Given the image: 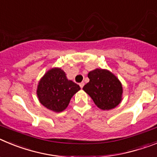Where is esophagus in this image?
<instances>
[{"instance_id": "1", "label": "esophagus", "mask_w": 157, "mask_h": 157, "mask_svg": "<svg viewBox=\"0 0 157 157\" xmlns=\"http://www.w3.org/2000/svg\"><path fill=\"white\" fill-rule=\"evenodd\" d=\"M79 86H80V87H81V88H82V87L84 86V82H81L79 84Z\"/></svg>"}]
</instances>
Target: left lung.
I'll return each mask as SVG.
<instances>
[{"label": "left lung", "instance_id": "1", "mask_svg": "<svg viewBox=\"0 0 157 157\" xmlns=\"http://www.w3.org/2000/svg\"><path fill=\"white\" fill-rule=\"evenodd\" d=\"M90 82L83 86L94 104L101 110H111L120 105L123 99V85L112 72L97 68L88 73Z\"/></svg>", "mask_w": 157, "mask_h": 157}]
</instances>
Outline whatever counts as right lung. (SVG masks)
I'll return each mask as SVG.
<instances>
[{"mask_svg":"<svg viewBox=\"0 0 157 157\" xmlns=\"http://www.w3.org/2000/svg\"><path fill=\"white\" fill-rule=\"evenodd\" d=\"M78 90L79 86L67 79L63 70L52 67L41 78L36 94L43 106L54 112H61Z\"/></svg>","mask_w":157,"mask_h":157,"instance_id":"1","label":"right lung"}]
</instances>
